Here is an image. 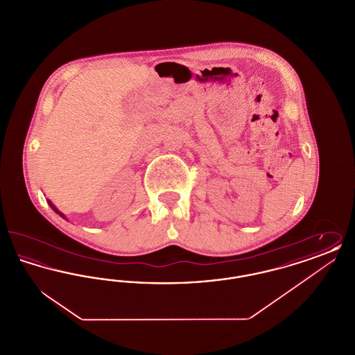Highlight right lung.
<instances>
[{"instance_id":"add662e5","label":"right lung","mask_w":355,"mask_h":355,"mask_svg":"<svg viewBox=\"0 0 355 355\" xmlns=\"http://www.w3.org/2000/svg\"><path fill=\"white\" fill-rule=\"evenodd\" d=\"M48 203H49V206H51V209H53L55 213H58V214H60L62 218H65V216H64V214H62V213H61V211H60V210H58V209H57V207H55V206H54V205H53L51 201H48Z\"/></svg>"}]
</instances>
